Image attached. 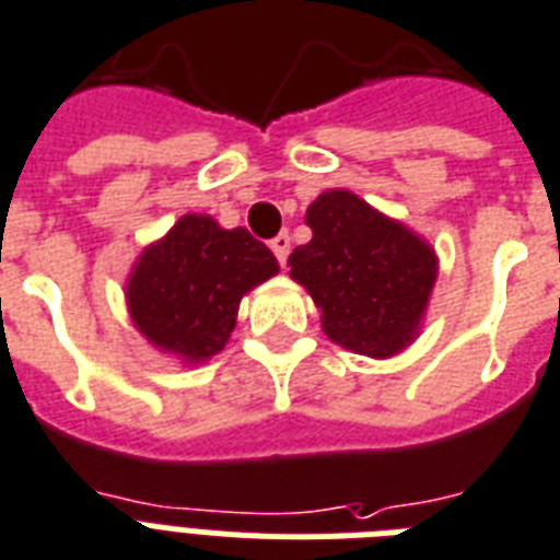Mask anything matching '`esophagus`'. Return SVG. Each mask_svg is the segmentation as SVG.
I'll list each match as a JSON object with an SVG mask.
<instances>
[{
  "label": "esophagus",
  "mask_w": 560,
  "mask_h": 560,
  "mask_svg": "<svg viewBox=\"0 0 560 560\" xmlns=\"http://www.w3.org/2000/svg\"><path fill=\"white\" fill-rule=\"evenodd\" d=\"M271 252H275L277 262L280 266H285V259H289V252H292V236H289V231H280V234L271 240Z\"/></svg>",
  "instance_id": "obj_1"
}]
</instances>
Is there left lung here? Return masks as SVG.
Returning a JSON list of instances; mask_svg holds the SVG:
<instances>
[{
    "mask_svg": "<svg viewBox=\"0 0 560 560\" xmlns=\"http://www.w3.org/2000/svg\"><path fill=\"white\" fill-rule=\"evenodd\" d=\"M312 240L289 257L335 343L387 358L413 341L436 280V257L405 225L350 190H326L308 205Z\"/></svg>",
    "mask_w": 560,
    "mask_h": 560,
    "instance_id": "obj_1",
    "label": "left lung"
}]
</instances>
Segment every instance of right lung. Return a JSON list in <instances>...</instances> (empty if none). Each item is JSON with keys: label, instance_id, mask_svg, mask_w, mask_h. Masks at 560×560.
<instances>
[{"label": "right lung", "instance_id": "add662e5", "mask_svg": "<svg viewBox=\"0 0 560 560\" xmlns=\"http://www.w3.org/2000/svg\"><path fill=\"white\" fill-rule=\"evenodd\" d=\"M271 275L275 254L245 228L225 231L210 217L187 213L132 268L129 315L159 350L205 361L234 332L243 294Z\"/></svg>", "mask_w": 560, "mask_h": 560}]
</instances>
